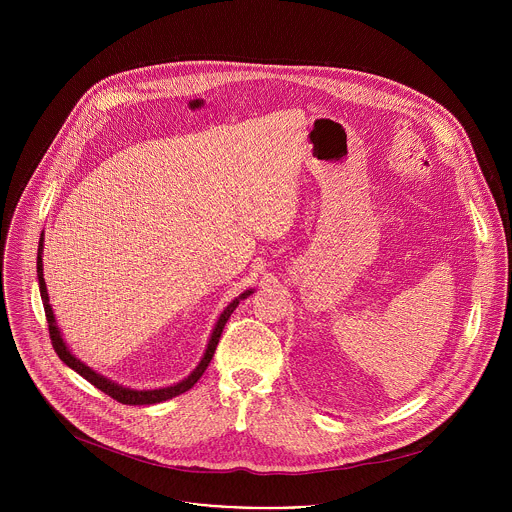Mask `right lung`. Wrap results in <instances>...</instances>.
Instances as JSON below:
<instances>
[{
  "instance_id": "add662e5",
  "label": "right lung",
  "mask_w": 512,
  "mask_h": 512,
  "mask_svg": "<svg viewBox=\"0 0 512 512\" xmlns=\"http://www.w3.org/2000/svg\"><path fill=\"white\" fill-rule=\"evenodd\" d=\"M42 249H44V233L40 237V245H38V261H36V269H38V285H40V296H42V302H44V312H46V320H48V332H50V340H52V346L58 354V358L66 364V367H70L75 373H79L83 379H87L91 385H95L99 391H103L105 395L113 397L115 401L123 403V405H154V403H162V401H168L176 395H182L186 393L188 389H192L196 385V381L202 377V373L206 371V367L210 364L212 356H214V350H216V344H218V338H221L223 334V328L227 324V320L231 318V314L235 312V308L239 306L241 300L249 298L253 294V289H247L245 294H241L239 298H235L227 308L225 312L221 314V318H218L212 334H210V340H208V346L204 350V356L200 358L198 367L180 383L172 385V387H162V389H150V391H137V389H127L123 385H117L113 381H109L107 377L95 373L91 367H87L85 362H81L75 354H72L66 346V342L62 340L60 336V330L56 326V320H54V312H52V306L48 304V291H46V281H44V273H42Z\"/></svg>"
}]
</instances>
